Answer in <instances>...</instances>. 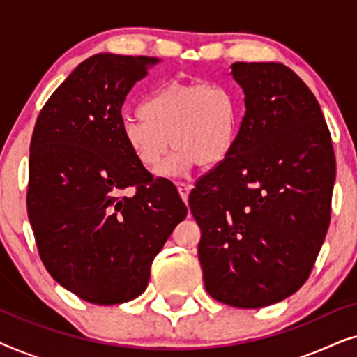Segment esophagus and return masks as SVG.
Returning <instances> with one entry per match:
<instances>
[{
  "mask_svg": "<svg viewBox=\"0 0 357 357\" xmlns=\"http://www.w3.org/2000/svg\"><path fill=\"white\" fill-rule=\"evenodd\" d=\"M192 185H188V183H178L177 185V190H178V193H180V197H182V199L185 203H187V199H188V195H190V192H192Z\"/></svg>",
  "mask_w": 357,
  "mask_h": 357,
  "instance_id": "34e87169",
  "label": "esophagus"
}]
</instances>
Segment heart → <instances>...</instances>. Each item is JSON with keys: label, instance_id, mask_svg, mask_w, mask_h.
Returning <instances> with one entry per match:
<instances>
[{"label": "heart", "instance_id": "obj_1", "mask_svg": "<svg viewBox=\"0 0 357 357\" xmlns=\"http://www.w3.org/2000/svg\"><path fill=\"white\" fill-rule=\"evenodd\" d=\"M141 116L121 121V138L136 162L160 177H183L199 164L214 167L231 155L241 128V109L218 82L170 81L146 97Z\"/></svg>", "mask_w": 357, "mask_h": 357}]
</instances>
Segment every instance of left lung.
<instances>
[{
    "instance_id": "left-lung-1",
    "label": "left lung",
    "mask_w": 357,
    "mask_h": 357,
    "mask_svg": "<svg viewBox=\"0 0 357 357\" xmlns=\"http://www.w3.org/2000/svg\"><path fill=\"white\" fill-rule=\"evenodd\" d=\"M237 143L190 195L208 294L238 309L284 301L309 278L330 224L335 154L315 96L282 63H242Z\"/></svg>"
}]
</instances>
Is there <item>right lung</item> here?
I'll use <instances>...</instances> for the list:
<instances>
[{
  "label": "right lung",
  "instance_id": "add662e5",
  "mask_svg": "<svg viewBox=\"0 0 357 357\" xmlns=\"http://www.w3.org/2000/svg\"><path fill=\"white\" fill-rule=\"evenodd\" d=\"M158 63L92 55L53 92L33 128L27 214L38 255L58 284L91 304L143 294L154 257L187 216L172 185L154 180L121 138L126 94Z\"/></svg>",
  "mask_w": 357,
  "mask_h": 357
}]
</instances>
